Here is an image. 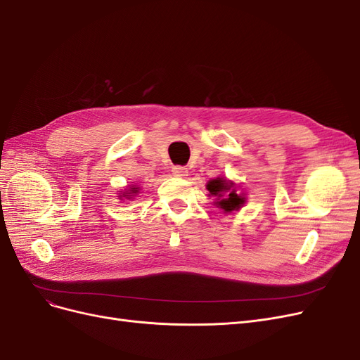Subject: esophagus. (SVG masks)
<instances>
[{
    "mask_svg": "<svg viewBox=\"0 0 360 360\" xmlns=\"http://www.w3.org/2000/svg\"><path fill=\"white\" fill-rule=\"evenodd\" d=\"M172 174L176 177H186L188 176V168H184V167H180V165H177V167H174L172 168Z\"/></svg>",
    "mask_w": 360,
    "mask_h": 360,
    "instance_id": "34e87169",
    "label": "esophagus"
}]
</instances>
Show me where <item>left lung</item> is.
<instances>
[{
  "label": "left lung",
  "mask_w": 360,
  "mask_h": 360,
  "mask_svg": "<svg viewBox=\"0 0 360 360\" xmlns=\"http://www.w3.org/2000/svg\"><path fill=\"white\" fill-rule=\"evenodd\" d=\"M209 195L214 197V204L222 209L225 213H231L240 209L245 204V195L237 191V186L224 177H217L207 183Z\"/></svg>",
  "instance_id": "obj_1"
}]
</instances>
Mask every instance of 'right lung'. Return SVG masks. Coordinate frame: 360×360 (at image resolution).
I'll list each match as a JSON object with an SVG mask.
<instances>
[{"label": "right lung", "mask_w": 360, "mask_h": 360, "mask_svg": "<svg viewBox=\"0 0 360 360\" xmlns=\"http://www.w3.org/2000/svg\"><path fill=\"white\" fill-rule=\"evenodd\" d=\"M138 192H139V188H136V186H130L129 189H124V192L120 193L118 197H120V200H123V198L130 200V198H134Z\"/></svg>", "instance_id": "right-lung-1"}]
</instances>
